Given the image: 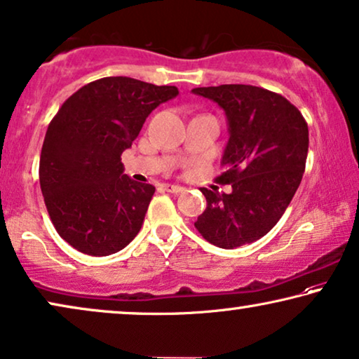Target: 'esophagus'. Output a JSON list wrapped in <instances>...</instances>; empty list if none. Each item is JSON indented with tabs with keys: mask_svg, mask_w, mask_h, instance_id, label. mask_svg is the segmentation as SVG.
<instances>
[{
	"mask_svg": "<svg viewBox=\"0 0 359 359\" xmlns=\"http://www.w3.org/2000/svg\"><path fill=\"white\" fill-rule=\"evenodd\" d=\"M164 190L169 191V194H180V191H184V187L180 185H172V184H164Z\"/></svg>",
	"mask_w": 359,
	"mask_h": 359,
	"instance_id": "esophagus-1",
	"label": "esophagus"
}]
</instances>
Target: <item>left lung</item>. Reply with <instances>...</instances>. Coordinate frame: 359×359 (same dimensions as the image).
I'll return each instance as SVG.
<instances>
[{"label":"left lung","instance_id":"left-lung-1","mask_svg":"<svg viewBox=\"0 0 359 359\" xmlns=\"http://www.w3.org/2000/svg\"><path fill=\"white\" fill-rule=\"evenodd\" d=\"M224 110L229 140L219 175L231 194L201 189L206 210L195 228L210 244L236 249L259 241L278 223L306 169L309 130L290 100L249 84L195 88Z\"/></svg>","mask_w":359,"mask_h":359}]
</instances>
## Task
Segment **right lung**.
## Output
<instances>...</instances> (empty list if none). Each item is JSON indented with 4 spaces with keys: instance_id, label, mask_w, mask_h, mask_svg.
I'll list each match as a JSON object with an SVG mask.
<instances>
[{
    "instance_id": "right-lung-1",
    "label": "right lung",
    "mask_w": 359,
    "mask_h": 359,
    "mask_svg": "<svg viewBox=\"0 0 359 359\" xmlns=\"http://www.w3.org/2000/svg\"><path fill=\"white\" fill-rule=\"evenodd\" d=\"M177 94L175 86L102 78L65 100L50 122L40 153V189L55 229L76 250L115 254L140 232L156 189L123 174L120 156L148 115Z\"/></svg>"
}]
</instances>
